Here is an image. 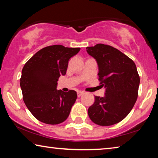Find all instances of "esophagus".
Masks as SVG:
<instances>
[{"mask_svg":"<svg viewBox=\"0 0 158 158\" xmlns=\"http://www.w3.org/2000/svg\"><path fill=\"white\" fill-rule=\"evenodd\" d=\"M83 94H84V92H82V91H78V92H77V97L80 98Z\"/></svg>","mask_w":158,"mask_h":158,"instance_id":"1","label":"esophagus"}]
</instances>
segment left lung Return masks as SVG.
<instances>
[{
	"label": "left lung",
	"mask_w": 158,
	"mask_h": 158,
	"mask_svg": "<svg viewBox=\"0 0 158 158\" xmlns=\"http://www.w3.org/2000/svg\"><path fill=\"white\" fill-rule=\"evenodd\" d=\"M98 65L99 80L105 88L104 97L95 96L88 109L94 123L109 126L126 117L137 101L140 78L132 60L116 48L103 44L86 47Z\"/></svg>",
	"instance_id": "left-lung-1"
}]
</instances>
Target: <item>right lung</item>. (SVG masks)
<instances>
[{
  "mask_svg": "<svg viewBox=\"0 0 158 158\" xmlns=\"http://www.w3.org/2000/svg\"><path fill=\"white\" fill-rule=\"evenodd\" d=\"M79 51L60 44L49 46L38 51L23 66L20 79L23 99L38 121L56 125L68 118L77 92L57 90V81L60 75H65L69 60Z\"/></svg>",
  "mask_w": 158,
  "mask_h": 158,
  "instance_id": "obj_1",
  "label": "right lung"
}]
</instances>
